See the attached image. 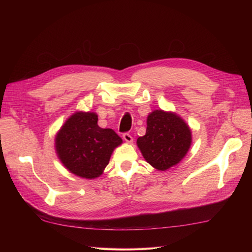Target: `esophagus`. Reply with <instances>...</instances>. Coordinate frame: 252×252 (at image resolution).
Listing matches in <instances>:
<instances>
[{
	"mask_svg": "<svg viewBox=\"0 0 252 252\" xmlns=\"http://www.w3.org/2000/svg\"><path fill=\"white\" fill-rule=\"evenodd\" d=\"M123 139H124V141H126L127 143H131L132 142V136L129 134L128 132H125V133H123Z\"/></svg>",
	"mask_w": 252,
	"mask_h": 252,
	"instance_id": "esophagus-1",
	"label": "esophagus"
}]
</instances>
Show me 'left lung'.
I'll use <instances>...</instances> for the list:
<instances>
[{
  "mask_svg": "<svg viewBox=\"0 0 252 252\" xmlns=\"http://www.w3.org/2000/svg\"><path fill=\"white\" fill-rule=\"evenodd\" d=\"M136 144L144 158L164 171L186 156L191 144V131L177 114L155 110L148 116L146 133Z\"/></svg>",
  "mask_w": 252,
  "mask_h": 252,
  "instance_id": "obj_1",
  "label": "left lung"
}]
</instances>
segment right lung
Masks as SVG:
<instances>
[{"label": "right lung", "mask_w": 252, "mask_h": 252, "mask_svg": "<svg viewBox=\"0 0 252 252\" xmlns=\"http://www.w3.org/2000/svg\"><path fill=\"white\" fill-rule=\"evenodd\" d=\"M122 139L110 128L97 125L94 112H77L66 121L56 138L57 154L66 168L84 179H95L108 165Z\"/></svg>", "instance_id": "obj_1"}]
</instances>
